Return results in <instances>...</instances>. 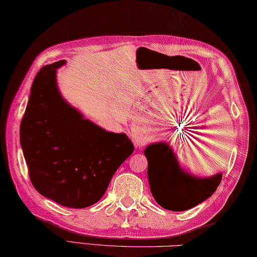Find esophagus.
<instances>
[{"label": "esophagus", "instance_id": "esophagus-1", "mask_svg": "<svg viewBox=\"0 0 257 257\" xmlns=\"http://www.w3.org/2000/svg\"><path fill=\"white\" fill-rule=\"evenodd\" d=\"M135 142H137L138 144H140V143H141V140L138 139V138H135Z\"/></svg>", "mask_w": 257, "mask_h": 257}]
</instances>
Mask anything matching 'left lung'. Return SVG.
<instances>
[{
  "mask_svg": "<svg viewBox=\"0 0 257 257\" xmlns=\"http://www.w3.org/2000/svg\"><path fill=\"white\" fill-rule=\"evenodd\" d=\"M144 154L152 196L164 209H190L209 198L221 181V173L199 178L183 170L171 148L163 142L149 145Z\"/></svg>",
  "mask_w": 257,
  "mask_h": 257,
  "instance_id": "1",
  "label": "left lung"
}]
</instances>
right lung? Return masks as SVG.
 I'll use <instances>...</instances> for the list:
<instances>
[{"instance_id": "1", "label": "right lung", "mask_w": 257, "mask_h": 257, "mask_svg": "<svg viewBox=\"0 0 257 257\" xmlns=\"http://www.w3.org/2000/svg\"><path fill=\"white\" fill-rule=\"evenodd\" d=\"M65 64L53 62L37 74L20 142L36 190L65 207L85 208L104 196L134 145L126 134L107 132L85 119L62 98L56 72Z\"/></svg>"}]
</instances>
